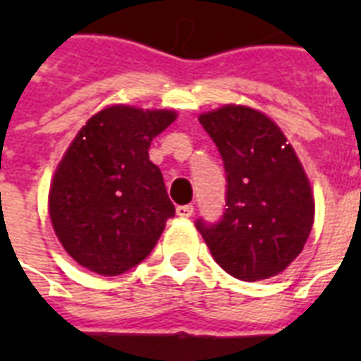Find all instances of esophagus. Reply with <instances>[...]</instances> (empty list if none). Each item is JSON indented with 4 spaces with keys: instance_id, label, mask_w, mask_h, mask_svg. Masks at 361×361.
Returning <instances> with one entry per match:
<instances>
[{
    "instance_id": "esophagus-1",
    "label": "esophagus",
    "mask_w": 361,
    "mask_h": 361,
    "mask_svg": "<svg viewBox=\"0 0 361 361\" xmlns=\"http://www.w3.org/2000/svg\"><path fill=\"white\" fill-rule=\"evenodd\" d=\"M176 214L180 215L181 219H189V217H192V214H195V208H192L191 204H185V206H178V208H176Z\"/></svg>"
}]
</instances>
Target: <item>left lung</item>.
Segmentation results:
<instances>
[{"mask_svg":"<svg viewBox=\"0 0 361 361\" xmlns=\"http://www.w3.org/2000/svg\"><path fill=\"white\" fill-rule=\"evenodd\" d=\"M226 172L219 223L198 219L212 257L226 274L260 281L281 274L302 252L314 221L307 174L283 130L258 110L226 104L198 118Z\"/></svg>","mask_w":361,"mask_h":361,"instance_id":"1","label":"left lung"}]
</instances>
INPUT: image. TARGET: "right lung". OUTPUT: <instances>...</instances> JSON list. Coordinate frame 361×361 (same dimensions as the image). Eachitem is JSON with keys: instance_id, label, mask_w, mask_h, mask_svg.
Instances as JSON below:
<instances>
[{"instance_id": "obj_1", "label": "right lung", "mask_w": 361, "mask_h": 361, "mask_svg": "<svg viewBox=\"0 0 361 361\" xmlns=\"http://www.w3.org/2000/svg\"><path fill=\"white\" fill-rule=\"evenodd\" d=\"M174 120V110L114 104L71 142L54 174L48 212L56 236L80 266L120 275L152 252L176 209L147 149Z\"/></svg>"}]
</instances>
